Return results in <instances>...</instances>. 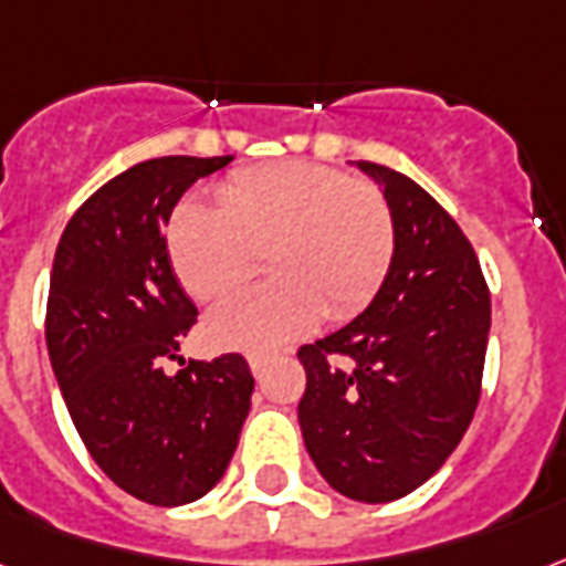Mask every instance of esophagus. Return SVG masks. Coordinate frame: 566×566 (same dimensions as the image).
<instances>
[{"label":"esophagus","instance_id":"1","mask_svg":"<svg viewBox=\"0 0 566 566\" xmlns=\"http://www.w3.org/2000/svg\"><path fill=\"white\" fill-rule=\"evenodd\" d=\"M249 368H252L254 377H261L266 368V356H258V353H254V356H249Z\"/></svg>","mask_w":566,"mask_h":566}]
</instances>
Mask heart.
Wrapping results in <instances>:
<instances>
[{
	"label": "heart",
	"instance_id": "b5f03b06",
	"mask_svg": "<svg viewBox=\"0 0 566 566\" xmlns=\"http://www.w3.org/2000/svg\"><path fill=\"white\" fill-rule=\"evenodd\" d=\"M166 245L198 300L226 296L266 258L273 282L219 302L205 329L219 347L273 350L312 332L323 314L344 321L368 305L395 258V216L368 180L291 159L231 175L219 207L180 201Z\"/></svg>",
	"mask_w": 566,
	"mask_h": 566
}]
</instances>
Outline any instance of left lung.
Here are the masks:
<instances>
[{
	"label": "left lung",
	"mask_w": 566,
	"mask_h": 566,
	"mask_svg": "<svg viewBox=\"0 0 566 566\" xmlns=\"http://www.w3.org/2000/svg\"><path fill=\"white\" fill-rule=\"evenodd\" d=\"M356 166L391 207L395 258L359 317L300 350V427L332 490L382 504L433 478L472 424L490 291L437 198L395 168Z\"/></svg>",
	"instance_id": "1"
}]
</instances>
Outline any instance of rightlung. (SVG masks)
I'll list each match as a JSON object with an SVG mask.
<instances>
[{
	"mask_svg": "<svg viewBox=\"0 0 566 566\" xmlns=\"http://www.w3.org/2000/svg\"><path fill=\"white\" fill-rule=\"evenodd\" d=\"M228 163L159 157L120 171L71 216L50 275L46 350L76 433L112 484L159 507L219 484L252 407L240 353L163 370L198 317L163 228L180 196Z\"/></svg>",
	"mask_w": 566,
	"mask_h": 566,
	"instance_id": "1",
	"label": "right lung"
}]
</instances>
